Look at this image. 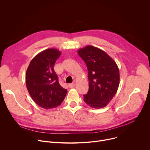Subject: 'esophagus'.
Segmentation results:
<instances>
[{"label": "esophagus", "mask_w": 150, "mask_h": 150, "mask_svg": "<svg viewBox=\"0 0 150 150\" xmlns=\"http://www.w3.org/2000/svg\"><path fill=\"white\" fill-rule=\"evenodd\" d=\"M75 86V83H72V84H70L68 85V87H69V88H73Z\"/></svg>", "instance_id": "esophagus-1"}]
</instances>
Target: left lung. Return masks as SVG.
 <instances>
[{"label": "left lung", "mask_w": 150, "mask_h": 150, "mask_svg": "<svg viewBox=\"0 0 150 150\" xmlns=\"http://www.w3.org/2000/svg\"><path fill=\"white\" fill-rule=\"evenodd\" d=\"M86 64L89 89L84 101L93 108L106 106L116 94L120 84L119 69L115 62L104 51L87 45L78 51Z\"/></svg>", "instance_id": "obj_1"}]
</instances>
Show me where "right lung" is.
Returning <instances> with one entry per match:
<instances>
[{
	"label": "right lung",
	"instance_id": "right-lung-1",
	"mask_svg": "<svg viewBox=\"0 0 150 150\" xmlns=\"http://www.w3.org/2000/svg\"><path fill=\"white\" fill-rule=\"evenodd\" d=\"M60 55L61 52L57 49H47L31 60L26 71L25 83L29 94L39 106L46 110L60 105L67 93L54 70Z\"/></svg>",
	"mask_w": 150,
	"mask_h": 150
}]
</instances>
